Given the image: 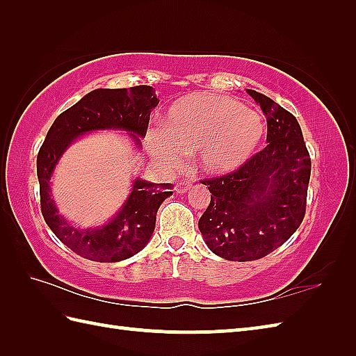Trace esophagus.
Returning a JSON list of instances; mask_svg holds the SVG:
<instances>
[{
	"label": "esophagus",
	"mask_w": 356,
	"mask_h": 356,
	"mask_svg": "<svg viewBox=\"0 0 356 356\" xmlns=\"http://www.w3.org/2000/svg\"><path fill=\"white\" fill-rule=\"evenodd\" d=\"M193 185L190 184V182H182V184H177L176 185V191L179 193V194H185L188 190H190Z\"/></svg>",
	"instance_id": "obj_1"
}]
</instances>
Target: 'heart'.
<instances>
[{
	"instance_id": "b5f03b06",
	"label": "heart",
	"mask_w": 356,
	"mask_h": 356,
	"mask_svg": "<svg viewBox=\"0 0 356 356\" xmlns=\"http://www.w3.org/2000/svg\"><path fill=\"white\" fill-rule=\"evenodd\" d=\"M263 118L226 96L191 93L174 102L162 130L148 134V148L168 168L195 153L203 171L226 174L251 159L264 138Z\"/></svg>"
}]
</instances>
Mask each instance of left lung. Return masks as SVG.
<instances>
[{
  "instance_id": "left-lung-1",
  "label": "left lung",
  "mask_w": 356,
  "mask_h": 356,
  "mask_svg": "<svg viewBox=\"0 0 356 356\" xmlns=\"http://www.w3.org/2000/svg\"><path fill=\"white\" fill-rule=\"evenodd\" d=\"M246 93L266 116L268 145L237 171L202 180L211 202L199 229L211 251L229 261L261 259L298 229L311 179V157L295 116L255 90Z\"/></svg>"
}]
</instances>
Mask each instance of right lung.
Listing matches in <instances>:
<instances>
[{
  "mask_svg": "<svg viewBox=\"0 0 356 356\" xmlns=\"http://www.w3.org/2000/svg\"><path fill=\"white\" fill-rule=\"evenodd\" d=\"M153 87L97 88L61 113L45 136L36 157L41 213L53 234L73 252L87 260L116 263L130 259L147 246L162 202L172 194L171 184L134 179L131 193L108 222L79 228L59 213L51 197V176L59 159L81 136L102 130L125 131L140 147L151 110L157 107Z\"/></svg>",
  "mask_w": 356,
  "mask_h": 356,
  "instance_id": "add662e5",
  "label": "right lung"
}]
</instances>
